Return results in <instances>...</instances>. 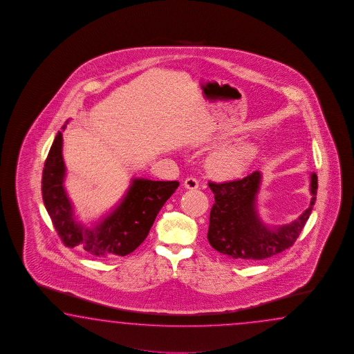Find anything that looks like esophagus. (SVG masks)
Masks as SVG:
<instances>
[{
	"instance_id": "1",
	"label": "esophagus",
	"mask_w": 354,
	"mask_h": 354,
	"mask_svg": "<svg viewBox=\"0 0 354 354\" xmlns=\"http://www.w3.org/2000/svg\"><path fill=\"white\" fill-rule=\"evenodd\" d=\"M183 186L187 189H197L198 188V180L194 178V177H187L183 182Z\"/></svg>"
}]
</instances>
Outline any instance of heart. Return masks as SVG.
Instances as JSON below:
<instances>
[{
	"label": "heart",
	"mask_w": 354,
	"mask_h": 354,
	"mask_svg": "<svg viewBox=\"0 0 354 354\" xmlns=\"http://www.w3.org/2000/svg\"><path fill=\"white\" fill-rule=\"evenodd\" d=\"M256 154V148L248 144L233 145L214 153L209 160V168L220 180H236L248 171Z\"/></svg>",
	"instance_id": "obj_1"
}]
</instances>
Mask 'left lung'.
Segmentation results:
<instances>
[{
    "mask_svg": "<svg viewBox=\"0 0 354 354\" xmlns=\"http://www.w3.org/2000/svg\"><path fill=\"white\" fill-rule=\"evenodd\" d=\"M261 182L259 171L241 180L209 182L215 203L211 207L207 239L218 253L239 261H259L292 247L299 238L316 201L317 176L310 174V206L295 221L281 226L267 225L258 216Z\"/></svg>",
    "mask_w": 354,
    "mask_h": 354,
    "instance_id": "left-lung-1",
    "label": "left lung"
}]
</instances>
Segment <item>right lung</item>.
Masks as SVG:
<instances>
[{"instance_id":"right-lung-1","label":"right lung","mask_w":354,"mask_h":354,"mask_svg":"<svg viewBox=\"0 0 354 354\" xmlns=\"http://www.w3.org/2000/svg\"><path fill=\"white\" fill-rule=\"evenodd\" d=\"M63 130L66 125H63ZM63 136L58 133L46 157L41 192L46 211L63 244L82 248L100 258L124 257L134 252L148 236L159 210L180 186L177 180L134 178L127 194L110 214L87 227L77 221L64 188L66 166L62 154Z\"/></svg>"}]
</instances>
